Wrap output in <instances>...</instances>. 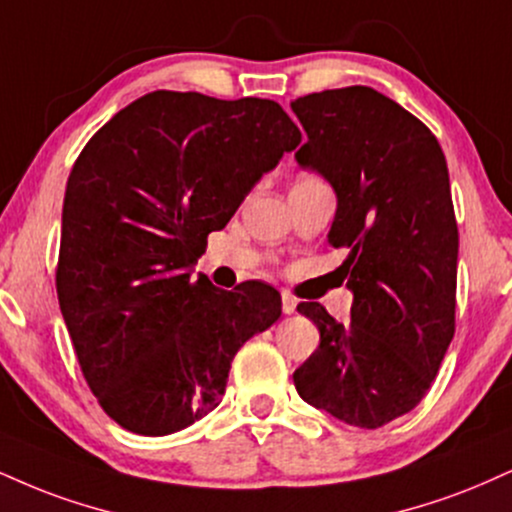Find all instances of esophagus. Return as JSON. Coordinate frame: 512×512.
<instances>
[{"mask_svg":"<svg viewBox=\"0 0 512 512\" xmlns=\"http://www.w3.org/2000/svg\"><path fill=\"white\" fill-rule=\"evenodd\" d=\"M295 307H298V300H295L291 293L283 291L281 293V310H283V315H293Z\"/></svg>","mask_w":512,"mask_h":512,"instance_id":"esophagus-1","label":"esophagus"}]
</instances>
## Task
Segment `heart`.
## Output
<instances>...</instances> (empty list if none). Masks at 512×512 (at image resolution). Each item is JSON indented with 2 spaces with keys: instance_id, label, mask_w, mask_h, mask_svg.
Segmentation results:
<instances>
[{
  "instance_id": "b5f03b06",
  "label": "heart",
  "mask_w": 512,
  "mask_h": 512,
  "mask_svg": "<svg viewBox=\"0 0 512 512\" xmlns=\"http://www.w3.org/2000/svg\"><path fill=\"white\" fill-rule=\"evenodd\" d=\"M300 178H305V176H300Z\"/></svg>"
}]
</instances>
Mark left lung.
<instances>
[{"label": "left lung", "mask_w": 512, "mask_h": 512, "mask_svg": "<svg viewBox=\"0 0 512 512\" xmlns=\"http://www.w3.org/2000/svg\"><path fill=\"white\" fill-rule=\"evenodd\" d=\"M307 143L295 152L338 197L331 248L353 291L350 322L319 303L300 315L319 348L295 369L300 398L336 420L379 429L432 389L455 334L458 224L436 135L367 85L312 92L291 102Z\"/></svg>", "instance_id": "obj_1"}]
</instances>
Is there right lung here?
I'll return each instance as SVG.
<instances>
[{
	"instance_id": "1",
	"label": "right lung",
	"mask_w": 512,
	"mask_h": 512,
	"mask_svg": "<svg viewBox=\"0 0 512 512\" xmlns=\"http://www.w3.org/2000/svg\"><path fill=\"white\" fill-rule=\"evenodd\" d=\"M300 140L274 100L155 90L78 155L57 295L80 372L123 429L166 436L205 417L243 343L281 317V295L267 283L221 291L190 279V267Z\"/></svg>"
}]
</instances>
